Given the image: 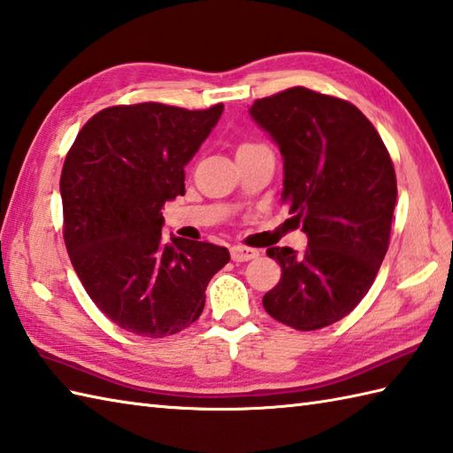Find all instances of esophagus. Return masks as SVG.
Here are the masks:
<instances>
[{
  "label": "esophagus",
  "mask_w": 453,
  "mask_h": 453,
  "mask_svg": "<svg viewBox=\"0 0 453 453\" xmlns=\"http://www.w3.org/2000/svg\"><path fill=\"white\" fill-rule=\"evenodd\" d=\"M258 251L257 249L251 247H243V245H235L232 247V258L235 263H245V261H251V258H257Z\"/></svg>",
  "instance_id": "obj_1"
}]
</instances>
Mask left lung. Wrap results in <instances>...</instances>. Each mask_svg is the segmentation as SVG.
I'll return each instance as SVG.
<instances>
[{"instance_id":"1","label":"left lung","mask_w":453,"mask_h":453,"mask_svg":"<svg viewBox=\"0 0 453 453\" xmlns=\"http://www.w3.org/2000/svg\"><path fill=\"white\" fill-rule=\"evenodd\" d=\"M251 119L284 159L282 202L307 249L271 247L282 278L266 313L297 331L349 315L375 280L389 247L397 179L378 130L349 101L292 88L253 103Z\"/></svg>"}]
</instances>
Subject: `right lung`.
Wrapping results in <instances>:
<instances>
[{
  "mask_svg": "<svg viewBox=\"0 0 453 453\" xmlns=\"http://www.w3.org/2000/svg\"><path fill=\"white\" fill-rule=\"evenodd\" d=\"M224 104L161 103L103 109L67 151L60 195L64 242L93 303L120 329L161 339L195 323L229 251L161 235L165 202L185 195V165Z\"/></svg>",
  "mask_w": 453,
  "mask_h": 453,
  "instance_id": "obj_1",
  "label": "right lung"
}]
</instances>
